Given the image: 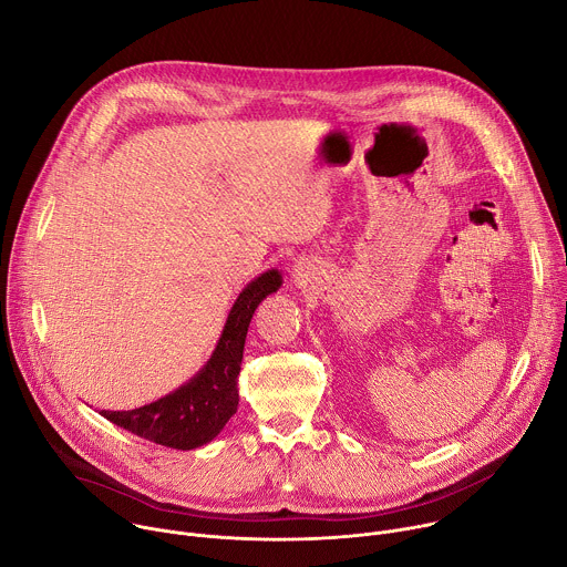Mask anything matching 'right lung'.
<instances>
[{"label": "right lung", "instance_id": "1", "mask_svg": "<svg viewBox=\"0 0 567 567\" xmlns=\"http://www.w3.org/2000/svg\"><path fill=\"white\" fill-rule=\"evenodd\" d=\"M282 285L278 269L249 282L237 296L208 363L182 388L134 411H103L112 424L161 446L190 451L208 444L237 411V374L249 322L258 305Z\"/></svg>", "mask_w": 567, "mask_h": 567}]
</instances>
